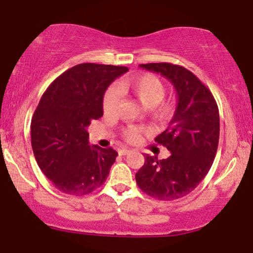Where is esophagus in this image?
<instances>
[{"label": "esophagus", "mask_w": 253, "mask_h": 253, "mask_svg": "<svg viewBox=\"0 0 253 253\" xmlns=\"http://www.w3.org/2000/svg\"><path fill=\"white\" fill-rule=\"evenodd\" d=\"M130 150L126 149V148H123V149H120V151H118V154L120 155H126V154H129Z\"/></svg>", "instance_id": "34e87169"}]
</instances>
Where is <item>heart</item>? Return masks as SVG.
Masks as SVG:
<instances>
[{
    "label": "heart",
    "mask_w": 253,
    "mask_h": 253,
    "mask_svg": "<svg viewBox=\"0 0 253 253\" xmlns=\"http://www.w3.org/2000/svg\"><path fill=\"white\" fill-rule=\"evenodd\" d=\"M118 90L131 94L138 100L157 122H167L173 115L174 100L165 99V84L154 74H142L136 78L122 79L118 83ZM120 105V96L115 88L110 87L103 96L104 115H114ZM144 132V127L131 126L124 129L123 137L127 142H137Z\"/></svg>",
    "instance_id": "1"
}]
</instances>
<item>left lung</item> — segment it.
<instances>
[{
  "mask_svg": "<svg viewBox=\"0 0 253 253\" xmlns=\"http://www.w3.org/2000/svg\"><path fill=\"white\" fill-rule=\"evenodd\" d=\"M139 66L170 80L177 106L169 126L155 138L170 151V156L157 160L144 155L136 182L149 197L176 200L194 191L212 167L219 143V109L210 88L187 68L170 62Z\"/></svg>",
  "mask_w": 253,
  "mask_h": 253,
  "instance_id": "obj_1",
  "label": "left lung"
}]
</instances>
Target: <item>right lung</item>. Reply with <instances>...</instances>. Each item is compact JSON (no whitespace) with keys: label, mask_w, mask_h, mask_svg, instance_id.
<instances>
[{"label":"right lung","mask_w":253,"mask_h":253,"mask_svg":"<svg viewBox=\"0 0 253 253\" xmlns=\"http://www.w3.org/2000/svg\"><path fill=\"white\" fill-rule=\"evenodd\" d=\"M126 66L77 65L43 92L31 123L32 148L44 176L66 194H90L105 182L118 153L88 145L86 126L103 116V96Z\"/></svg>","instance_id":"1"}]
</instances>
